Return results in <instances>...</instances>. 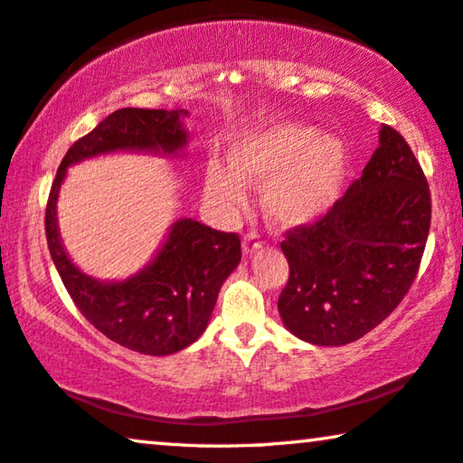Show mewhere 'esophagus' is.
I'll return each mask as SVG.
<instances>
[{"mask_svg":"<svg viewBox=\"0 0 463 463\" xmlns=\"http://www.w3.org/2000/svg\"><path fill=\"white\" fill-rule=\"evenodd\" d=\"M260 247H262L260 234H256V232L245 234V237H243V253H245V256H251V253H256Z\"/></svg>","mask_w":463,"mask_h":463,"instance_id":"obj_1","label":"esophagus"}]
</instances>
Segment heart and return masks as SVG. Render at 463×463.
Masks as SVG:
<instances>
[{
	"mask_svg": "<svg viewBox=\"0 0 463 463\" xmlns=\"http://www.w3.org/2000/svg\"><path fill=\"white\" fill-rule=\"evenodd\" d=\"M231 165L210 159L205 193L222 210L245 203L247 182L264 184V210L283 231L317 222L340 199L350 155L337 136L308 123H275L243 132L231 145Z\"/></svg>",
	"mask_w": 463,
	"mask_h": 463,
	"instance_id": "heart-1",
	"label": "heart"
}]
</instances>
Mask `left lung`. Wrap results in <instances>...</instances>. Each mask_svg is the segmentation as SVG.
<instances>
[{
  "label": "left lung",
  "mask_w": 463,
  "mask_h": 463,
  "mask_svg": "<svg viewBox=\"0 0 463 463\" xmlns=\"http://www.w3.org/2000/svg\"><path fill=\"white\" fill-rule=\"evenodd\" d=\"M426 175L390 126L363 175L312 226L288 232L283 325L315 346H344L377 327L411 288L430 231Z\"/></svg>",
  "instance_id": "1"
}]
</instances>
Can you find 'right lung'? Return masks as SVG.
Instances as JSON below:
<instances>
[{
	"mask_svg": "<svg viewBox=\"0 0 463 463\" xmlns=\"http://www.w3.org/2000/svg\"><path fill=\"white\" fill-rule=\"evenodd\" d=\"M188 110L119 109L64 155L45 207V237L64 288L83 317L123 348L167 356L191 346L210 325L220 288L241 262V241L193 218H180L151 262L123 281H100L77 269L58 231L56 201L67 169L109 153L180 155L191 136Z\"/></svg>",
	"mask_w": 463,
	"mask_h": 463,
	"instance_id": "add662e5",
	"label": "right lung"
}]
</instances>
